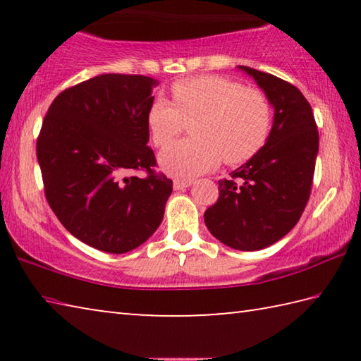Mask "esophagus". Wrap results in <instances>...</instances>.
<instances>
[{
  "label": "esophagus",
  "mask_w": 361,
  "mask_h": 361,
  "mask_svg": "<svg viewBox=\"0 0 361 361\" xmlns=\"http://www.w3.org/2000/svg\"><path fill=\"white\" fill-rule=\"evenodd\" d=\"M192 180H181V178H176L173 181V189H176V191H180V189H185V188H189L192 185Z\"/></svg>",
  "instance_id": "34e87169"
}]
</instances>
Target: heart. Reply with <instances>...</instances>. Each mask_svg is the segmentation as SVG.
<instances>
[{
	"mask_svg": "<svg viewBox=\"0 0 361 361\" xmlns=\"http://www.w3.org/2000/svg\"><path fill=\"white\" fill-rule=\"evenodd\" d=\"M173 103L152 100L148 127L159 148L172 143L192 122L191 135L164 149L159 164L176 178H192L223 161L229 166L248 161L266 143L272 108L267 95L223 76L183 79L172 85Z\"/></svg>",
	"mask_w": 361,
	"mask_h": 361,
	"instance_id": "obj_1",
	"label": "heart"
}]
</instances>
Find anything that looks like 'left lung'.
Listing matches in <instances>:
<instances>
[{
  "mask_svg": "<svg viewBox=\"0 0 361 361\" xmlns=\"http://www.w3.org/2000/svg\"><path fill=\"white\" fill-rule=\"evenodd\" d=\"M239 68L264 90L274 124L264 146L229 180L218 181L219 197L204 219L224 245L255 252L282 239L301 218L312 188L319 132L312 108L298 87L250 66Z\"/></svg>",
  "mask_w": 361,
  "mask_h": 361,
  "instance_id": "8db88e82",
  "label": "left lung"
}]
</instances>
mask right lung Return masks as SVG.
Instances as JSON below:
<instances>
[{"label":"right lung","mask_w":361,"mask_h":361,"mask_svg":"<svg viewBox=\"0 0 361 361\" xmlns=\"http://www.w3.org/2000/svg\"><path fill=\"white\" fill-rule=\"evenodd\" d=\"M157 81L100 75L60 92L36 142L44 194L65 229L106 253H127L159 228L172 180L156 173L146 116ZM145 169V179L127 177Z\"/></svg>","instance_id":"1"}]
</instances>
